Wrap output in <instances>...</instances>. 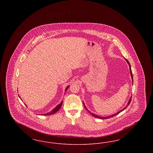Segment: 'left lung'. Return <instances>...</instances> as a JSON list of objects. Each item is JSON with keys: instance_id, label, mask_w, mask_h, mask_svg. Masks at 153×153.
<instances>
[{"instance_id": "obj_1", "label": "left lung", "mask_w": 153, "mask_h": 153, "mask_svg": "<svg viewBox=\"0 0 153 153\" xmlns=\"http://www.w3.org/2000/svg\"><path fill=\"white\" fill-rule=\"evenodd\" d=\"M126 61H127V63L128 64V65H129V66H130V73H131V77H132V81H133V77H132V71H131V65H130V62L128 61V60L127 59H126ZM133 83V82H132ZM131 97L130 98V100H129V102H128V104H127V105H129V104L131 102ZM84 107L86 108V109H87V108H86V107L85 106V105H84ZM126 107H126L124 108H123V109H122V110H120V111H119L118 112H117V113H116L115 114H113L112 115H111V116H109V117H100V116H98V115H95V114H92V113H91L87 109L88 111L93 116V117H97V118H99V119H108V118H110V117H114V116H115V115H117V114H119L120 112H121L122 111H123L124 109H126Z\"/></svg>"}]
</instances>
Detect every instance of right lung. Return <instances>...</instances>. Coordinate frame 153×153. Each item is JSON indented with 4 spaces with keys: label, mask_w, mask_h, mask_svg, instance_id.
I'll use <instances>...</instances> for the list:
<instances>
[{
    "label": "right lung",
    "mask_w": 153,
    "mask_h": 153,
    "mask_svg": "<svg viewBox=\"0 0 153 153\" xmlns=\"http://www.w3.org/2000/svg\"><path fill=\"white\" fill-rule=\"evenodd\" d=\"M69 88V86L68 87H67V88H66L65 91L67 90V89ZM62 102H61L60 103V104H59L58 105L54 108V109H53L52 111H51V112H48V113H47V114H43V115H52V114H55L56 112H57L58 110L59 109V108L61 107V106H62Z\"/></svg>",
    "instance_id": "right-lung-1"
}]
</instances>
